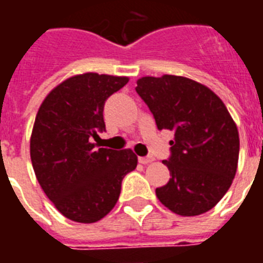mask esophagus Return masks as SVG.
Instances as JSON below:
<instances>
[{
	"instance_id": "1",
	"label": "esophagus",
	"mask_w": 263,
	"mask_h": 263,
	"mask_svg": "<svg viewBox=\"0 0 263 263\" xmlns=\"http://www.w3.org/2000/svg\"><path fill=\"white\" fill-rule=\"evenodd\" d=\"M153 161H154V158H153V157H139V162L143 165L150 164V162H153Z\"/></svg>"
}]
</instances>
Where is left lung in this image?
<instances>
[{"instance_id":"obj_1","label":"left lung","mask_w":263,"mask_h":263,"mask_svg":"<svg viewBox=\"0 0 263 263\" xmlns=\"http://www.w3.org/2000/svg\"><path fill=\"white\" fill-rule=\"evenodd\" d=\"M136 84L157 128L175 132L171 157L162 161L171 179L157 198L179 216L209 212L236 175L240 143L228 109L210 88L183 76H144Z\"/></svg>"}]
</instances>
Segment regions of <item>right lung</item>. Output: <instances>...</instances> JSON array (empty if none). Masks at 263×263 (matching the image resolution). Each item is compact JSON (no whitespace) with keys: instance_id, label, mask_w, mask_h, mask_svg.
I'll return each instance as SVG.
<instances>
[{"instance_id":"add662e5","label":"right lung","mask_w":263,"mask_h":263,"mask_svg":"<svg viewBox=\"0 0 263 263\" xmlns=\"http://www.w3.org/2000/svg\"><path fill=\"white\" fill-rule=\"evenodd\" d=\"M128 80L94 72L72 76L47 94L36 113L32 168L43 192L69 220L103 218L119 200L124 176L138 165L131 148H98L91 142L105 129V101Z\"/></svg>"}]
</instances>
